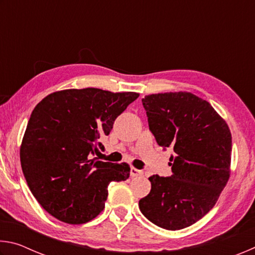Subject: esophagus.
I'll use <instances>...</instances> for the list:
<instances>
[{
  "instance_id": "esophagus-1",
  "label": "esophagus",
  "mask_w": 255,
  "mask_h": 255,
  "mask_svg": "<svg viewBox=\"0 0 255 255\" xmlns=\"http://www.w3.org/2000/svg\"><path fill=\"white\" fill-rule=\"evenodd\" d=\"M139 175H143V171L137 170L136 167H131V169H130V176L135 178V176H139Z\"/></svg>"
}]
</instances>
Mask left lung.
Instances as JSON below:
<instances>
[{"label":"left lung","instance_id":"obj_1","mask_svg":"<svg viewBox=\"0 0 255 255\" xmlns=\"http://www.w3.org/2000/svg\"><path fill=\"white\" fill-rule=\"evenodd\" d=\"M141 102L157 144L174 156L171 176L148 178L152 189L139 209L155 225L182 230L213 208L227 184L232 133L209 102L190 92L149 94Z\"/></svg>","mask_w":255,"mask_h":255}]
</instances>
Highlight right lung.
Listing matches in <instances>:
<instances>
[{"label":"right lung","mask_w":255,"mask_h":255,"mask_svg":"<svg viewBox=\"0 0 255 255\" xmlns=\"http://www.w3.org/2000/svg\"><path fill=\"white\" fill-rule=\"evenodd\" d=\"M139 97L101 89L62 90L34 107L20 146L30 191L58 221L80 225L105 208L108 185L130 174L127 163L91 159L116 118Z\"/></svg>","instance_id":"obj_1"}]
</instances>
